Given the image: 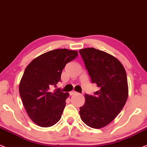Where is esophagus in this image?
<instances>
[{
	"mask_svg": "<svg viewBox=\"0 0 147 147\" xmlns=\"http://www.w3.org/2000/svg\"><path fill=\"white\" fill-rule=\"evenodd\" d=\"M78 92H76V91H72V92H70V95H74V94H77Z\"/></svg>",
	"mask_w": 147,
	"mask_h": 147,
	"instance_id": "1",
	"label": "esophagus"
}]
</instances>
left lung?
Returning a JSON list of instances; mask_svg holds the SVG:
<instances>
[{
    "instance_id": "obj_1",
    "label": "left lung",
    "mask_w": 147,
    "mask_h": 147,
    "mask_svg": "<svg viewBox=\"0 0 147 147\" xmlns=\"http://www.w3.org/2000/svg\"><path fill=\"white\" fill-rule=\"evenodd\" d=\"M86 69L99 90L85 94L80 108L82 121L90 127L100 128L110 123L125 105L128 88L126 73L119 60L95 48L79 50Z\"/></svg>"
}]
</instances>
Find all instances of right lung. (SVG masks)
I'll list each match as a JSON object with an SVG mask.
<instances>
[{
	"label": "right lung",
	"mask_w": 147,
	"mask_h": 147,
	"mask_svg": "<svg viewBox=\"0 0 147 147\" xmlns=\"http://www.w3.org/2000/svg\"><path fill=\"white\" fill-rule=\"evenodd\" d=\"M78 55L67 49H54L34 59L24 71L19 94L28 116L41 127H49L60 120L69 94L59 88L52 91L61 81L62 70Z\"/></svg>",
	"instance_id": "obj_1"
}]
</instances>
